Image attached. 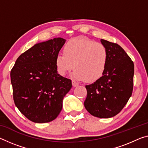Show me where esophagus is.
<instances>
[{"label": "esophagus", "instance_id": "obj_1", "mask_svg": "<svg viewBox=\"0 0 148 148\" xmlns=\"http://www.w3.org/2000/svg\"><path fill=\"white\" fill-rule=\"evenodd\" d=\"M72 86L74 87H76L78 86V83H77L76 81H74V80H72Z\"/></svg>", "mask_w": 148, "mask_h": 148}]
</instances>
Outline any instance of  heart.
<instances>
[{"label": "heart", "mask_w": 148, "mask_h": 148, "mask_svg": "<svg viewBox=\"0 0 148 148\" xmlns=\"http://www.w3.org/2000/svg\"><path fill=\"white\" fill-rule=\"evenodd\" d=\"M108 57V51L104 45L85 36H78L67 42L64 53L57 54L56 64L62 76L71 71L74 66L76 69L72 76L75 79L92 82L102 76Z\"/></svg>", "instance_id": "1"}]
</instances>
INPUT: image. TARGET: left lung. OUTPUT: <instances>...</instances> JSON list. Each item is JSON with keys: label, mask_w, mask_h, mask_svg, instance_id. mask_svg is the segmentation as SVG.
<instances>
[{"label": "left lung", "mask_w": 148, "mask_h": 148, "mask_svg": "<svg viewBox=\"0 0 148 148\" xmlns=\"http://www.w3.org/2000/svg\"><path fill=\"white\" fill-rule=\"evenodd\" d=\"M101 41L108 51V61L102 76L86 86L84 106L92 116L110 118L119 114L131 97L134 66L119 45L103 39Z\"/></svg>", "instance_id": "8db88e82"}]
</instances>
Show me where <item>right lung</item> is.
I'll return each instance as SVG.
<instances>
[{"instance_id": "add662e5", "label": "right lung", "mask_w": 148, "mask_h": 148, "mask_svg": "<svg viewBox=\"0 0 148 148\" xmlns=\"http://www.w3.org/2000/svg\"><path fill=\"white\" fill-rule=\"evenodd\" d=\"M62 38L35 44L22 53L10 72L16 107L30 121H53L62 108L71 79L57 73L56 59L65 43Z\"/></svg>"}]
</instances>
